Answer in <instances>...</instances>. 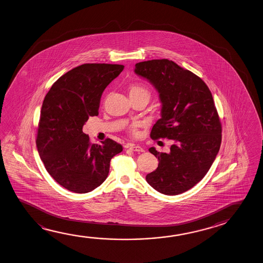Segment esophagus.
Instances as JSON below:
<instances>
[{"mask_svg": "<svg viewBox=\"0 0 263 263\" xmlns=\"http://www.w3.org/2000/svg\"><path fill=\"white\" fill-rule=\"evenodd\" d=\"M129 149H130L132 151L138 152V153L144 152V149H143V147L140 146V145H134V144L129 145Z\"/></svg>", "mask_w": 263, "mask_h": 263, "instance_id": "esophagus-1", "label": "esophagus"}]
</instances>
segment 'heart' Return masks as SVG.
Returning <instances> with one entry per match:
<instances>
[{
  "mask_svg": "<svg viewBox=\"0 0 263 263\" xmlns=\"http://www.w3.org/2000/svg\"><path fill=\"white\" fill-rule=\"evenodd\" d=\"M129 97H134V96H140V95H146L150 97V92L147 89L145 86L140 85V84H133L129 86ZM132 132H135V126L132 128Z\"/></svg>",
  "mask_w": 263,
  "mask_h": 263,
  "instance_id": "obj_1",
  "label": "heart"
}]
</instances>
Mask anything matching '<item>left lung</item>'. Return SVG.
<instances>
[{
    "instance_id": "8db88e82",
    "label": "left lung",
    "mask_w": 263,
    "mask_h": 263,
    "mask_svg": "<svg viewBox=\"0 0 263 263\" xmlns=\"http://www.w3.org/2000/svg\"><path fill=\"white\" fill-rule=\"evenodd\" d=\"M134 71L155 86L162 103L151 138L174 143L168 153L149 149L159 164L146 181L165 195L187 192L204 178L221 145L222 125L212 93L199 76L167 59L136 63Z\"/></svg>"
}]
</instances>
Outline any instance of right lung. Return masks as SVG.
Instances as JSON below:
<instances>
[{
  "label": "right lung",
  "instance_id": "1",
  "mask_svg": "<svg viewBox=\"0 0 263 263\" xmlns=\"http://www.w3.org/2000/svg\"><path fill=\"white\" fill-rule=\"evenodd\" d=\"M123 69L120 64H82L61 76L45 97L36 147L49 175L68 191L86 193L100 186L112 157L122 151L109 138L91 143L83 126L98 116L104 90Z\"/></svg>",
  "mask_w": 263,
  "mask_h": 263
}]
</instances>
